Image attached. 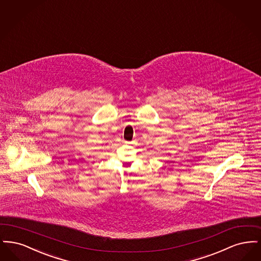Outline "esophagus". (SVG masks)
<instances>
[{
  "mask_svg": "<svg viewBox=\"0 0 261 261\" xmlns=\"http://www.w3.org/2000/svg\"><path fill=\"white\" fill-rule=\"evenodd\" d=\"M125 144H128V145H129V144H132V143H131V142H125Z\"/></svg>",
  "mask_w": 261,
  "mask_h": 261,
  "instance_id": "esophagus-1",
  "label": "esophagus"
}]
</instances>
